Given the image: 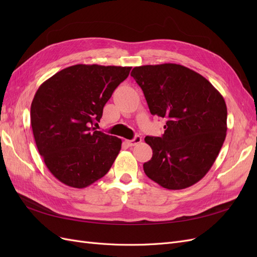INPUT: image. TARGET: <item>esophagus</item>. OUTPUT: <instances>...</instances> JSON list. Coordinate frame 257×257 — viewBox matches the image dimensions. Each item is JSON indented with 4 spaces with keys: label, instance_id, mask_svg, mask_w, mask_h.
<instances>
[{
    "label": "esophagus",
    "instance_id": "34e87169",
    "mask_svg": "<svg viewBox=\"0 0 257 257\" xmlns=\"http://www.w3.org/2000/svg\"><path fill=\"white\" fill-rule=\"evenodd\" d=\"M130 147H133V146H136L138 144L142 143V137L141 136H136L134 139H132V141H126L125 142Z\"/></svg>",
    "mask_w": 257,
    "mask_h": 257
}]
</instances>
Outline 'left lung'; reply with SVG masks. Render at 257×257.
Here are the masks:
<instances>
[{
    "instance_id": "obj_1",
    "label": "left lung",
    "mask_w": 257,
    "mask_h": 257,
    "mask_svg": "<svg viewBox=\"0 0 257 257\" xmlns=\"http://www.w3.org/2000/svg\"><path fill=\"white\" fill-rule=\"evenodd\" d=\"M151 114L165 118L162 137L147 136L152 158L145 174L168 190L195 184L211 168L227 130V108L221 93L205 77L180 64L133 68Z\"/></svg>"
}]
</instances>
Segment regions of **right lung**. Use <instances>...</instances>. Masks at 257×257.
Instances as JSON below:
<instances>
[{
	"label": "right lung",
	"instance_id": "add662e5",
	"mask_svg": "<svg viewBox=\"0 0 257 257\" xmlns=\"http://www.w3.org/2000/svg\"><path fill=\"white\" fill-rule=\"evenodd\" d=\"M130 66L77 64L44 81L31 104L37 150L59 181L83 189L104 177L121 150L120 138L95 131L103 108Z\"/></svg>",
	"mask_w": 257,
	"mask_h": 257
}]
</instances>
